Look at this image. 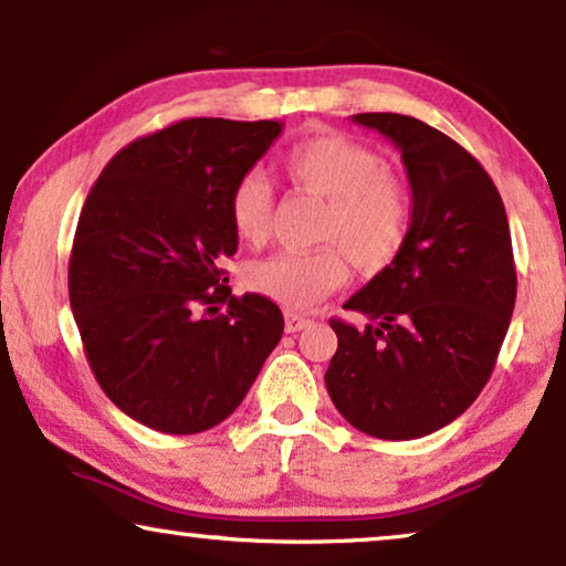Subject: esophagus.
I'll return each instance as SVG.
<instances>
[{"instance_id": "34e87169", "label": "esophagus", "mask_w": 566, "mask_h": 566, "mask_svg": "<svg viewBox=\"0 0 566 566\" xmlns=\"http://www.w3.org/2000/svg\"><path fill=\"white\" fill-rule=\"evenodd\" d=\"M312 319H306V316H301L296 312H285V332H301L306 329Z\"/></svg>"}]
</instances>
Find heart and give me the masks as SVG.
Returning a JSON list of instances; mask_svg holds the SVG:
<instances>
[{"mask_svg": "<svg viewBox=\"0 0 566 566\" xmlns=\"http://www.w3.org/2000/svg\"><path fill=\"white\" fill-rule=\"evenodd\" d=\"M291 185L327 198L319 237L332 244L283 250L252 262L244 281L254 293L289 308H312L347 281V258L360 270H381L407 242L412 200L407 185L384 169L370 146L345 134H314L283 154ZM273 185L250 169L229 192L231 227L244 242H262L273 219Z\"/></svg>", "mask_w": 566, "mask_h": 566, "instance_id": "obj_1", "label": "heart"}]
</instances>
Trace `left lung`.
I'll list each match as a JSON object with an SVG mask.
<instances>
[{
	"mask_svg": "<svg viewBox=\"0 0 566 566\" xmlns=\"http://www.w3.org/2000/svg\"><path fill=\"white\" fill-rule=\"evenodd\" d=\"M401 151L412 221L391 265L332 319L337 353L324 384L353 428L381 440L430 436L490 381L515 308L507 213L492 177L438 128L399 113H358Z\"/></svg>",
	"mask_w": 566,
	"mask_h": 566,
	"instance_id": "obj_1",
	"label": "left lung"
}]
</instances>
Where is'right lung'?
I'll use <instances>...</instances> for the list:
<instances>
[{
    "label": "right lung",
    "instance_id": "obj_1",
    "mask_svg": "<svg viewBox=\"0 0 566 566\" xmlns=\"http://www.w3.org/2000/svg\"><path fill=\"white\" fill-rule=\"evenodd\" d=\"M281 130L277 120L172 123L123 146L92 185L69 301L99 389L146 428L211 430L281 343V308L231 296L221 270L239 244L229 192Z\"/></svg>",
    "mask_w": 566,
    "mask_h": 566
}]
</instances>
